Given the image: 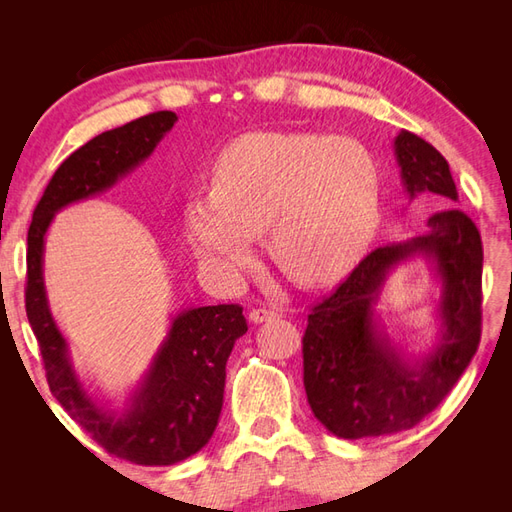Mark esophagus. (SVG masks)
Instances as JSON below:
<instances>
[{"label": "esophagus", "instance_id": "34e87169", "mask_svg": "<svg viewBox=\"0 0 512 512\" xmlns=\"http://www.w3.org/2000/svg\"><path fill=\"white\" fill-rule=\"evenodd\" d=\"M275 317H279V312L277 310H270V308H253V310H250V314H248V319L253 321V323H264V321H270V319H275Z\"/></svg>", "mask_w": 512, "mask_h": 512}]
</instances>
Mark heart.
I'll use <instances>...</instances> for the list:
<instances>
[{
	"mask_svg": "<svg viewBox=\"0 0 512 512\" xmlns=\"http://www.w3.org/2000/svg\"><path fill=\"white\" fill-rule=\"evenodd\" d=\"M383 171L365 143L310 132H257L217 158L213 191L184 206L195 257L226 277L255 259L257 235L306 286H323L361 262L374 242Z\"/></svg>",
	"mask_w": 512,
	"mask_h": 512,
	"instance_id": "b5f03b06",
	"label": "heart"
}]
</instances>
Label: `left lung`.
Here are the masks:
<instances>
[{
  "mask_svg": "<svg viewBox=\"0 0 512 512\" xmlns=\"http://www.w3.org/2000/svg\"><path fill=\"white\" fill-rule=\"evenodd\" d=\"M396 160L409 198L458 200L449 162L420 136H396ZM429 233L372 250L330 297L308 314L303 387L325 429L345 440L389 436L416 427L469 367L482 336V239L458 209L429 217ZM424 254L443 279L439 345L422 359L398 353L373 321L388 270Z\"/></svg>",
  "mask_w": 512,
  "mask_h": 512,
  "instance_id": "1",
  "label": "left lung"
}]
</instances>
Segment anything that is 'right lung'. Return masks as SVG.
Returning <instances> with one entry per match:
<instances>
[{
    "label": "right lung",
    "instance_id": "add662e5",
    "mask_svg": "<svg viewBox=\"0 0 512 512\" xmlns=\"http://www.w3.org/2000/svg\"><path fill=\"white\" fill-rule=\"evenodd\" d=\"M176 121L173 112H154L76 149L54 171L28 228L26 314L52 396L107 453L143 466L182 462L211 440L222 411L226 361L248 330L242 306L220 303L180 312L127 407L110 411L94 402L76 378L68 343L50 314L43 288V237L54 213L110 189L151 156Z\"/></svg>",
    "mask_w": 512,
    "mask_h": 512
}]
</instances>
